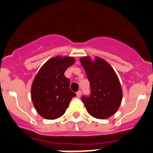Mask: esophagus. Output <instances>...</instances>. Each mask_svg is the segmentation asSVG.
Returning <instances> with one entry per match:
<instances>
[{
	"instance_id": "esophagus-1",
	"label": "esophagus",
	"mask_w": 153,
	"mask_h": 153,
	"mask_svg": "<svg viewBox=\"0 0 153 153\" xmlns=\"http://www.w3.org/2000/svg\"><path fill=\"white\" fill-rule=\"evenodd\" d=\"M81 94H82V91H78L77 92H76V96H77L78 97H80Z\"/></svg>"
}]
</instances>
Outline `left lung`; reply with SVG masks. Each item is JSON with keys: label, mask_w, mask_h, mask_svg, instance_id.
Listing matches in <instances>:
<instances>
[{"label": "left lung", "mask_w": 153, "mask_h": 153, "mask_svg": "<svg viewBox=\"0 0 153 153\" xmlns=\"http://www.w3.org/2000/svg\"><path fill=\"white\" fill-rule=\"evenodd\" d=\"M80 62L91 90L89 95L82 96V102L93 117L107 119L117 111L121 104L123 91L119 78L111 66L101 58L92 62L87 56L82 58Z\"/></svg>", "instance_id": "1"}]
</instances>
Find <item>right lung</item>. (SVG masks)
<instances>
[{
  "label": "right lung",
  "instance_id": "add662e5",
  "mask_svg": "<svg viewBox=\"0 0 153 153\" xmlns=\"http://www.w3.org/2000/svg\"><path fill=\"white\" fill-rule=\"evenodd\" d=\"M74 63L72 57L52 58L39 70L32 83L31 99L37 113L46 119H56L66 111L76 93L70 89L65 76Z\"/></svg>",
  "mask_w": 153,
  "mask_h": 153
}]
</instances>
